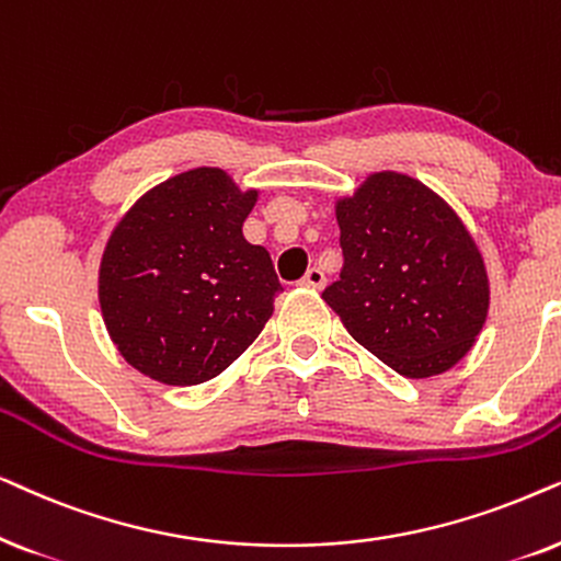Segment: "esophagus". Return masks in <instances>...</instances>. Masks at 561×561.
Listing matches in <instances>:
<instances>
[{
  "label": "esophagus",
  "mask_w": 561,
  "mask_h": 561,
  "mask_svg": "<svg viewBox=\"0 0 561 561\" xmlns=\"http://www.w3.org/2000/svg\"><path fill=\"white\" fill-rule=\"evenodd\" d=\"M300 285L302 287H308V289H323V285H325V274L320 272V268H308V272H305V276L300 279Z\"/></svg>",
  "instance_id": "obj_1"
}]
</instances>
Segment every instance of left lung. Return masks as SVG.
I'll return each mask as SVG.
<instances>
[{
    "label": "left lung",
    "instance_id": "obj_1",
    "mask_svg": "<svg viewBox=\"0 0 561 561\" xmlns=\"http://www.w3.org/2000/svg\"><path fill=\"white\" fill-rule=\"evenodd\" d=\"M343 268L325 287L354 341L410 379L449 371L474 346L490 279L472 233L423 182L375 171L335 199Z\"/></svg>",
    "mask_w": 561,
    "mask_h": 561
}]
</instances>
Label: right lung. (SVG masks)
<instances>
[{"label": "right lung", "instance_id": "add662e5", "mask_svg": "<svg viewBox=\"0 0 561 561\" xmlns=\"http://www.w3.org/2000/svg\"><path fill=\"white\" fill-rule=\"evenodd\" d=\"M259 190L199 167L148 190L107 238L100 308L133 369L161 385L218 377L264 331L276 279L264 245L243 238Z\"/></svg>", "mask_w": 561, "mask_h": 561}]
</instances>
